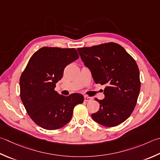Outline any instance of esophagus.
Returning a JSON list of instances; mask_svg holds the SVG:
<instances>
[{"label":"esophagus","mask_w":160,"mask_h":160,"mask_svg":"<svg viewBox=\"0 0 160 160\" xmlns=\"http://www.w3.org/2000/svg\"><path fill=\"white\" fill-rule=\"evenodd\" d=\"M92 98H91V97H89V96H84V101L89 102L92 101Z\"/></svg>","instance_id":"obj_1"}]
</instances>
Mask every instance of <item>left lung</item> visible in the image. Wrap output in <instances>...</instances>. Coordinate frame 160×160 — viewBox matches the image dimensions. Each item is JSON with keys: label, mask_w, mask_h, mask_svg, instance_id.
Listing matches in <instances>:
<instances>
[{"label": "left lung", "mask_w": 160, "mask_h": 160, "mask_svg": "<svg viewBox=\"0 0 160 160\" xmlns=\"http://www.w3.org/2000/svg\"><path fill=\"white\" fill-rule=\"evenodd\" d=\"M78 51L95 82L106 85L105 98L95 99L100 109L92 114V118L106 127L123 123L133 112L140 92L135 60L121 45L113 42L78 48Z\"/></svg>", "instance_id": "1"}]
</instances>
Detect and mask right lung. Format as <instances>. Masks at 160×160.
Segmentation results:
<instances>
[{"instance_id": "add662e5", "label": "right lung", "mask_w": 160, "mask_h": 160, "mask_svg": "<svg viewBox=\"0 0 160 160\" xmlns=\"http://www.w3.org/2000/svg\"><path fill=\"white\" fill-rule=\"evenodd\" d=\"M78 58L75 48L42 47L30 58L21 74V101L31 119L43 129L64 126L71 119L75 106L84 102L80 93L64 96L55 91L65 67Z\"/></svg>"}]
</instances>
